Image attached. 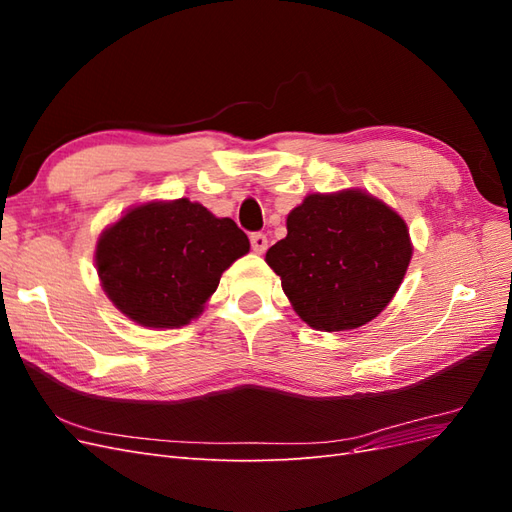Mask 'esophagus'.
Returning <instances> with one entry per match:
<instances>
[{
    "label": "esophagus",
    "instance_id": "1",
    "mask_svg": "<svg viewBox=\"0 0 512 512\" xmlns=\"http://www.w3.org/2000/svg\"><path fill=\"white\" fill-rule=\"evenodd\" d=\"M250 241H252V250L256 254H265L267 252V237L262 235V232H254V235L250 237Z\"/></svg>",
    "mask_w": 512,
    "mask_h": 512
}]
</instances>
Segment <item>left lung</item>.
<instances>
[{
    "instance_id": "left-lung-1",
    "label": "left lung",
    "mask_w": 512,
    "mask_h": 512,
    "mask_svg": "<svg viewBox=\"0 0 512 512\" xmlns=\"http://www.w3.org/2000/svg\"><path fill=\"white\" fill-rule=\"evenodd\" d=\"M286 228L265 260L294 312L316 331L363 327L404 282L412 258L408 224L365 190L307 194Z\"/></svg>"
}]
</instances>
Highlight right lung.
I'll return each mask as SVG.
<instances>
[{
    "label": "right lung",
    "mask_w": 512,
    "mask_h": 512,
    "mask_svg": "<svg viewBox=\"0 0 512 512\" xmlns=\"http://www.w3.org/2000/svg\"><path fill=\"white\" fill-rule=\"evenodd\" d=\"M250 252L230 218L190 198L134 205L102 230L96 269L119 312L147 329H179L203 314L222 273Z\"/></svg>",
    "instance_id": "add662e5"
}]
</instances>
